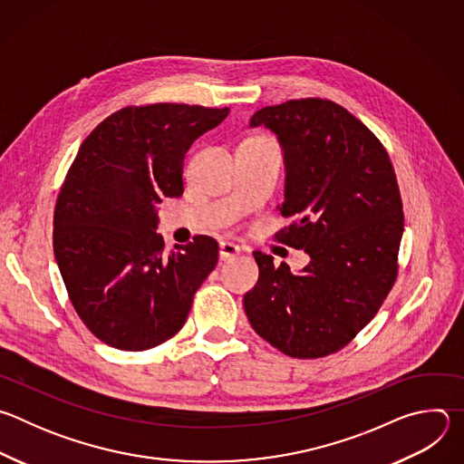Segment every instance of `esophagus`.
Masks as SVG:
<instances>
[{"mask_svg": "<svg viewBox=\"0 0 464 464\" xmlns=\"http://www.w3.org/2000/svg\"><path fill=\"white\" fill-rule=\"evenodd\" d=\"M240 255V247L233 242H220V260H233L235 256Z\"/></svg>", "mask_w": 464, "mask_h": 464, "instance_id": "34e87169", "label": "esophagus"}]
</instances>
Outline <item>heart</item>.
Segmentation results:
<instances>
[{"label":"heart","mask_w":464,"mask_h":464,"mask_svg":"<svg viewBox=\"0 0 464 464\" xmlns=\"http://www.w3.org/2000/svg\"><path fill=\"white\" fill-rule=\"evenodd\" d=\"M249 140H258V138H249Z\"/></svg>","instance_id":"1"}]
</instances>
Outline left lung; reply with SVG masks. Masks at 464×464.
I'll use <instances>...</instances> for the list:
<instances>
[{
	"instance_id": "1",
	"label": "left lung",
	"mask_w": 464,
	"mask_h": 464,
	"mask_svg": "<svg viewBox=\"0 0 464 464\" xmlns=\"http://www.w3.org/2000/svg\"><path fill=\"white\" fill-rule=\"evenodd\" d=\"M279 136L290 224L276 240L310 255L301 274L255 251L244 295L255 333L283 354L314 360L349 345L399 277L402 196L385 147L343 106L319 97L266 106L251 126Z\"/></svg>"
}]
</instances>
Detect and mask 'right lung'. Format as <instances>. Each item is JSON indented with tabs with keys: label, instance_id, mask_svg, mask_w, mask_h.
Returning <instances> with one entry per match:
<instances>
[{
	"label": "right lung",
	"instance_id": "add662e5",
	"mask_svg": "<svg viewBox=\"0 0 464 464\" xmlns=\"http://www.w3.org/2000/svg\"><path fill=\"white\" fill-rule=\"evenodd\" d=\"M229 108L124 106L81 145L60 187L53 251L70 301L102 343L147 351L179 333L218 242L196 235L165 253L156 204L183 194V158Z\"/></svg>",
	"mask_w": 464,
	"mask_h": 464
}]
</instances>
